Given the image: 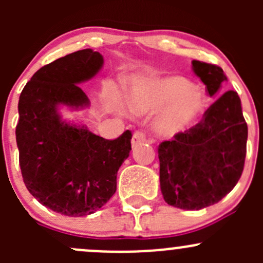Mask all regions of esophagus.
<instances>
[{
	"label": "esophagus",
	"instance_id": "34e87169",
	"mask_svg": "<svg viewBox=\"0 0 263 263\" xmlns=\"http://www.w3.org/2000/svg\"><path fill=\"white\" fill-rule=\"evenodd\" d=\"M145 141H146V136H145V134L142 131L135 132L134 136H132V140H131L132 146H134V147H136L137 145L142 144V142H145Z\"/></svg>",
	"mask_w": 263,
	"mask_h": 263
}]
</instances>
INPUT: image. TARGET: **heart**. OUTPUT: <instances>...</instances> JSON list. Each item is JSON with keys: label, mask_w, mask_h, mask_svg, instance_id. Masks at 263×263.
Returning <instances> with one entry per match:
<instances>
[{"label": "heart", "mask_w": 263, "mask_h": 263, "mask_svg": "<svg viewBox=\"0 0 263 263\" xmlns=\"http://www.w3.org/2000/svg\"><path fill=\"white\" fill-rule=\"evenodd\" d=\"M131 104L140 113L165 108L156 119L155 129L161 136H173L195 121L205 99L191 81L174 75L137 84L131 92Z\"/></svg>", "instance_id": "obj_1"}]
</instances>
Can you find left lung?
<instances>
[{
    "label": "left lung",
    "instance_id": "8db88e82",
    "mask_svg": "<svg viewBox=\"0 0 263 263\" xmlns=\"http://www.w3.org/2000/svg\"><path fill=\"white\" fill-rule=\"evenodd\" d=\"M192 67L210 97L216 95L227 80L222 68L201 61H192ZM247 137L239 97L233 90L225 91L196 126L159 145L160 188L165 202L184 210L219 202L242 176Z\"/></svg>",
    "mask_w": 263,
    "mask_h": 263
}]
</instances>
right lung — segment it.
<instances>
[{
	"label": "right lung",
	"instance_id": "1",
	"mask_svg": "<svg viewBox=\"0 0 263 263\" xmlns=\"http://www.w3.org/2000/svg\"><path fill=\"white\" fill-rule=\"evenodd\" d=\"M103 55L82 49L39 68L18 99L16 142L26 188L42 205L66 216L94 214L117 190V172L131 150L129 129L115 140L66 123L58 105H89L78 84L94 78Z\"/></svg>",
	"mask_w": 263,
	"mask_h": 263
}]
</instances>
